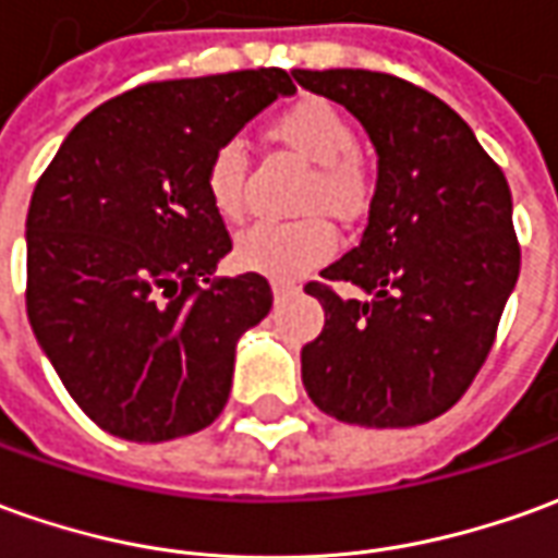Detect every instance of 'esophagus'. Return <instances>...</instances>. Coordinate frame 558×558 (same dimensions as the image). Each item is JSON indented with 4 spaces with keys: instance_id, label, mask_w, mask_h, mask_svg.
Masks as SVG:
<instances>
[{
    "instance_id": "1",
    "label": "esophagus",
    "mask_w": 558,
    "mask_h": 558,
    "mask_svg": "<svg viewBox=\"0 0 558 558\" xmlns=\"http://www.w3.org/2000/svg\"><path fill=\"white\" fill-rule=\"evenodd\" d=\"M298 286H291V282H272V294H276V301H282L288 294H294Z\"/></svg>"
}]
</instances>
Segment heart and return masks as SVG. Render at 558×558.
I'll return each instance as SVG.
<instances>
[{"label": "heart", "instance_id": "obj_1", "mask_svg": "<svg viewBox=\"0 0 558 558\" xmlns=\"http://www.w3.org/2000/svg\"><path fill=\"white\" fill-rule=\"evenodd\" d=\"M272 136L313 163L303 187V209H325L337 218H355L374 194V172L359 151V133L343 111L325 96H303L272 121ZM248 151L240 136L218 142L206 160V194L225 221H240L245 209ZM337 233L325 218L257 221L240 233L236 260L245 270L272 279H298L328 260Z\"/></svg>", "mask_w": 558, "mask_h": 558}]
</instances>
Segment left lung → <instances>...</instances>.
Returning <instances> with one entry per match:
<instances>
[{
    "label": "left lung",
    "mask_w": 558,
    "mask_h": 558,
    "mask_svg": "<svg viewBox=\"0 0 558 558\" xmlns=\"http://www.w3.org/2000/svg\"><path fill=\"white\" fill-rule=\"evenodd\" d=\"M294 78L352 111L379 155L364 236L306 282L325 328L303 345V386L349 425H422L474 383L520 276L505 172L444 99L398 75L298 69Z\"/></svg>",
    "instance_id": "1"
}]
</instances>
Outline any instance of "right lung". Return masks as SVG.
<instances>
[{"label": "right lung", "instance_id": "obj_1", "mask_svg": "<svg viewBox=\"0 0 558 558\" xmlns=\"http://www.w3.org/2000/svg\"><path fill=\"white\" fill-rule=\"evenodd\" d=\"M286 69L151 81L81 118L26 213V316L102 432L160 444L213 425L236 340L270 313L260 272L215 276L233 248L206 160L276 96Z\"/></svg>", "mask_w": 558, "mask_h": 558}]
</instances>
